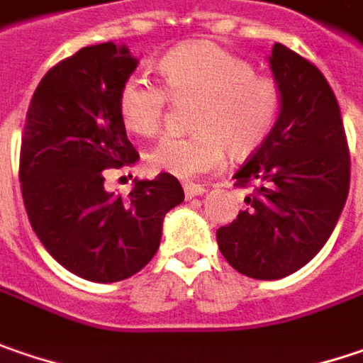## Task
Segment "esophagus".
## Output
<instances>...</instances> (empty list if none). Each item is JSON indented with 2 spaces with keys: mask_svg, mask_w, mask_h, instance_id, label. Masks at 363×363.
<instances>
[{
  "mask_svg": "<svg viewBox=\"0 0 363 363\" xmlns=\"http://www.w3.org/2000/svg\"><path fill=\"white\" fill-rule=\"evenodd\" d=\"M204 191L206 190H204L202 186H196V184H186V186H184V194H186V198H188V200L196 198V196H202Z\"/></svg>",
  "mask_w": 363,
  "mask_h": 363,
  "instance_id": "34e87169",
  "label": "esophagus"
}]
</instances>
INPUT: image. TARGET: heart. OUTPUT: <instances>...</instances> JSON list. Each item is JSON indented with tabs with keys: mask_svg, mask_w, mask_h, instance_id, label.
I'll return each mask as SVG.
<instances>
[{
	"mask_svg": "<svg viewBox=\"0 0 363 363\" xmlns=\"http://www.w3.org/2000/svg\"><path fill=\"white\" fill-rule=\"evenodd\" d=\"M163 87L130 75L116 94L126 130L151 138L163 130L167 101H194L186 138H165L147 153L151 172L191 179L223 167L227 153L247 159L269 138L281 108L272 77L210 40L173 46L159 61Z\"/></svg>",
	"mask_w": 363,
	"mask_h": 363,
	"instance_id": "heart-1",
	"label": "heart"
}]
</instances>
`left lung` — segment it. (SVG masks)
Returning a JSON list of instances; mask_svg holds the SVG:
<instances>
[{
	"instance_id": "8db88e82",
	"label": "left lung",
	"mask_w": 363,
	"mask_h": 363,
	"mask_svg": "<svg viewBox=\"0 0 363 363\" xmlns=\"http://www.w3.org/2000/svg\"><path fill=\"white\" fill-rule=\"evenodd\" d=\"M269 65L281 94L278 122L235 173L253 186L247 208L216 230L239 274L280 280L311 262L335 228L350 191V149L335 94L317 65L276 43Z\"/></svg>"
}]
</instances>
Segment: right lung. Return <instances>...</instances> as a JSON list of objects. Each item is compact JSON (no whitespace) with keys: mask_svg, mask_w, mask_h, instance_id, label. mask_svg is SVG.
<instances>
[{"mask_svg":"<svg viewBox=\"0 0 363 363\" xmlns=\"http://www.w3.org/2000/svg\"><path fill=\"white\" fill-rule=\"evenodd\" d=\"M135 57L114 43L85 46L38 83L20 147V188L45 249L83 280L120 281L153 259L165 214L184 202L182 184L159 173L128 196L104 190L106 172L138 153L118 116L120 83Z\"/></svg>","mask_w":363,"mask_h":363,"instance_id":"right-lung-1","label":"right lung"}]
</instances>
